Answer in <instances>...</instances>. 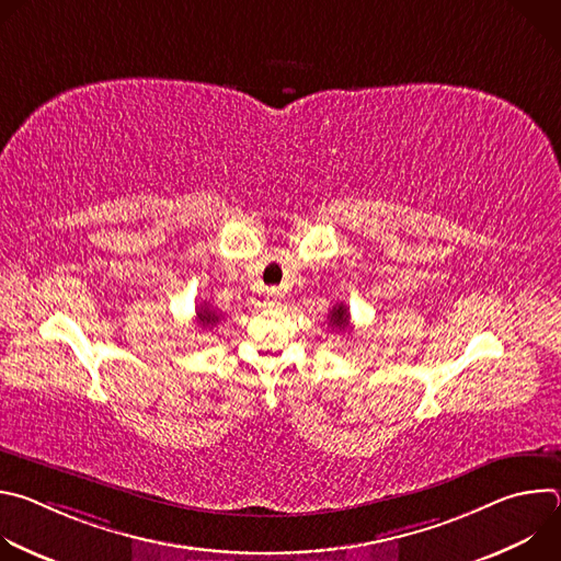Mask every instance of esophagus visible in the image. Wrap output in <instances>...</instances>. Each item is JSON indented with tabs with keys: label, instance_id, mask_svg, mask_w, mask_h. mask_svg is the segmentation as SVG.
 I'll return each instance as SVG.
<instances>
[{
	"label": "esophagus",
	"instance_id": "esophagus-1",
	"mask_svg": "<svg viewBox=\"0 0 561 561\" xmlns=\"http://www.w3.org/2000/svg\"><path fill=\"white\" fill-rule=\"evenodd\" d=\"M266 301L273 304V306H279V304H282V293H279L277 288H271V290L266 293Z\"/></svg>",
	"mask_w": 561,
	"mask_h": 561
}]
</instances>
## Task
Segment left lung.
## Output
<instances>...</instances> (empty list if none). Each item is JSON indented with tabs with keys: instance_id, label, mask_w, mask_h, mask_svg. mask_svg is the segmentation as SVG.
Wrapping results in <instances>:
<instances>
[{
	"instance_id": "obj_1",
	"label": "left lung",
	"mask_w": 561,
	"mask_h": 561,
	"mask_svg": "<svg viewBox=\"0 0 561 561\" xmlns=\"http://www.w3.org/2000/svg\"><path fill=\"white\" fill-rule=\"evenodd\" d=\"M329 319H331L333 329H340V331H342V329H346V327H348V310H346V306H344V304L335 306V308L331 310Z\"/></svg>"
}]
</instances>
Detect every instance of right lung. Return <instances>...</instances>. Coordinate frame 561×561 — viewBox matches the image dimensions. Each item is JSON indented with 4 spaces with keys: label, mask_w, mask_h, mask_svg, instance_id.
I'll return each instance as SVG.
<instances>
[{
    "label": "right lung",
    "mask_w": 561,
    "mask_h": 561,
    "mask_svg": "<svg viewBox=\"0 0 561 561\" xmlns=\"http://www.w3.org/2000/svg\"><path fill=\"white\" fill-rule=\"evenodd\" d=\"M197 317L204 327H215L219 322V312L210 310L208 306H202V310H197Z\"/></svg>",
    "instance_id": "right-lung-1"
}]
</instances>
